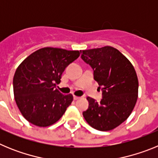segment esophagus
<instances>
[{
    "label": "esophagus",
    "instance_id": "esophagus-1",
    "mask_svg": "<svg viewBox=\"0 0 158 158\" xmlns=\"http://www.w3.org/2000/svg\"><path fill=\"white\" fill-rule=\"evenodd\" d=\"M78 99H80V97H79V96H73V100H78Z\"/></svg>",
    "mask_w": 158,
    "mask_h": 158
}]
</instances>
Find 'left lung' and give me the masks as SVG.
<instances>
[{
	"label": "left lung",
	"mask_w": 158,
	"mask_h": 158,
	"mask_svg": "<svg viewBox=\"0 0 158 158\" xmlns=\"http://www.w3.org/2000/svg\"><path fill=\"white\" fill-rule=\"evenodd\" d=\"M81 58L91 65L94 79L103 91V98L96 102L87 97L89 108L84 111L86 122L94 129H115L130 116L136 104L139 80L129 60L110 46L81 51Z\"/></svg>",
	"instance_id": "left-lung-1"
}]
</instances>
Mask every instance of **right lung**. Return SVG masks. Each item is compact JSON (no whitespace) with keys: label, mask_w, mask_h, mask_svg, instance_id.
I'll list each match as a JSON object with an SVG mask.
<instances>
[{"label":"right lung","mask_w":158,"mask_h":158,"mask_svg":"<svg viewBox=\"0 0 158 158\" xmlns=\"http://www.w3.org/2000/svg\"><path fill=\"white\" fill-rule=\"evenodd\" d=\"M79 56V51L44 47L19 64L13 77L14 98L29 123L46 127L63 115L73 97L62 94L55 86L65 68Z\"/></svg>","instance_id":"obj_1"}]
</instances>
